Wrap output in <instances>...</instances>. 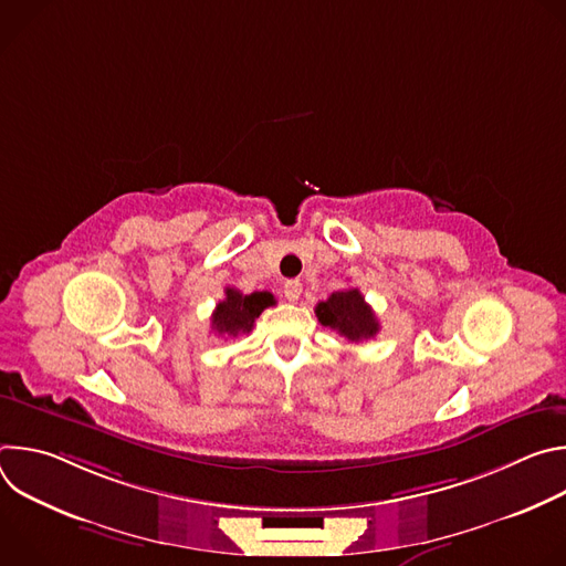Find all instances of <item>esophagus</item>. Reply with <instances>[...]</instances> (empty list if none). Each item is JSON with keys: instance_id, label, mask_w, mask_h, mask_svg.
Returning a JSON list of instances; mask_svg holds the SVG:
<instances>
[{"instance_id": "obj_1", "label": "esophagus", "mask_w": 566, "mask_h": 566, "mask_svg": "<svg viewBox=\"0 0 566 566\" xmlns=\"http://www.w3.org/2000/svg\"><path fill=\"white\" fill-rule=\"evenodd\" d=\"M300 295H302V282L300 280H289L284 284V297L289 302H295V300H300Z\"/></svg>"}]
</instances>
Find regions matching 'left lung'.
<instances>
[{
  "instance_id": "obj_1",
  "label": "left lung",
  "mask_w": 566,
  "mask_h": 566,
  "mask_svg": "<svg viewBox=\"0 0 566 566\" xmlns=\"http://www.w3.org/2000/svg\"><path fill=\"white\" fill-rule=\"evenodd\" d=\"M315 315L322 327L338 332L349 343H363L378 334L380 325L358 289L332 293L325 302H317Z\"/></svg>"
}]
</instances>
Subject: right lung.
<instances>
[{
  "label": "right lung",
  "instance_id": "1",
  "mask_svg": "<svg viewBox=\"0 0 566 566\" xmlns=\"http://www.w3.org/2000/svg\"><path fill=\"white\" fill-rule=\"evenodd\" d=\"M275 297L269 291H255L244 295L237 289H226V297L212 311V329L219 336H239L253 332L255 319L266 306H273Z\"/></svg>",
  "mask_w": 566,
  "mask_h": 566
}]
</instances>
